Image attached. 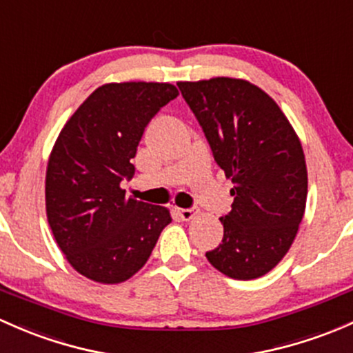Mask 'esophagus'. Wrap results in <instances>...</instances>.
Instances as JSON below:
<instances>
[{
    "label": "esophagus",
    "mask_w": 353,
    "mask_h": 353,
    "mask_svg": "<svg viewBox=\"0 0 353 353\" xmlns=\"http://www.w3.org/2000/svg\"><path fill=\"white\" fill-rule=\"evenodd\" d=\"M196 213H198V211L188 210V208H177V214H179L181 220H184V221L192 220V216H194Z\"/></svg>",
    "instance_id": "34e87169"
}]
</instances>
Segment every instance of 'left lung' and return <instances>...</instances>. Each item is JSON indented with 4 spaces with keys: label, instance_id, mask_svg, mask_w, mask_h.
Here are the masks:
<instances>
[{
    "label": "left lung",
    "instance_id": "obj_1",
    "mask_svg": "<svg viewBox=\"0 0 353 353\" xmlns=\"http://www.w3.org/2000/svg\"><path fill=\"white\" fill-rule=\"evenodd\" d=\"M177 86L233 183L232 211L220 218L223 240L206 259L232 279H257L283 261L303 220L301 142L277 103L248 81L213 77Z\"/></svg>",
    "mask_w": 353,
    "mask_h": 353
}]
</instances>
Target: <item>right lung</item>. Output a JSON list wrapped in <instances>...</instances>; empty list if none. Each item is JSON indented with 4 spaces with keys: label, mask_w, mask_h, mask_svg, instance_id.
<instances>
[{
    "label": "right lung",
    "mask_w": 353,
    "mask_h": 353,
    "mask_svg": "<svg viewBox=\"0 0 353 353\" xmlns=\"http://www.w3.org/2000/svg\"><path fill=\"white\" fill-rule=\"evenodd\" d=\"M169 83L96 89L61 130L47 165L46 208L54 239L88 279L118 284L139 272L172 221L164 206L125 198L148 121L177 98Z\"/></svg>",
    "instance_id": "add662e5"
}]
</instances>
